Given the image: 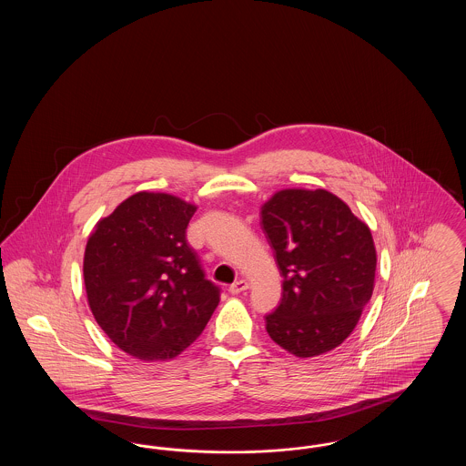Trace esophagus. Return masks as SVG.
Instances as JSON below:
<instances>
[{
    "label": "esophagus",
    "instance_id": "obj_1",
    "mask_svg": "<svg viewBox=\"0 0 466 466\" xmlns=\"http://www.w3.org/2000/svg\"><path fill=\"white\" fill-rule=\"evenodd\" d=\"M248 289H249L248 283H246L244 279H239V281H236V283H232V285L228 287V291H230L232 295H238V293H243V291H246Z\"/></svg>",
    "mask_w": 466,
    "mask_h": 466
}]
</instances>
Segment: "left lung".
<instances>
[{
	"instance_id": "left-lung-1",
	"label": "left lung",
	"mask_w": 466,
	"mask_h": 466,
	"mask_svg": "<svg viewBox=\"0 0 466 466\" xmlns=\"http://www.w3.org/2000/svg\"><path fill=\"white\" fill-rule=\"evenodd\" d=\"M260 215L283 278V299L266 316L267 333L299 358L332 351L355 330L374 291L369 225L323 188L279 190Z\"/></svg>"
}]
</instances>
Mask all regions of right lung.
Instances as JSON below:
<instances>
[{"mask_svg":"<svg viewBox=\"0 0 466 466\" xmlns=\"http://www.w3.org/2000/svg\"><path fill=\"white\" fill-rule=\"evenodd\" d=\"M196 206L169 194L137 192L96 223L84 257L90 310L122 351L171 360L187 350L220 302L206 279L187 225Z\"/></svg>","mask_w":466,"mask_h":466,"instance_id":"right-lung-1","label":"right lung"}]
</instances>
